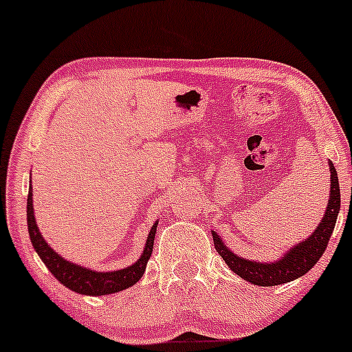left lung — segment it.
I'll list each match as a JSON object with an SVG mask.
<instances>
[{"mask_svg": "<svg viewBox=\"0 0 352 352\" xmlns=\"http://www.w3.org/2000/svg\"><path fill=\"white\" fill-rule=\"evenodd\" d=\"M327 164H329L331 173L329 201H327L321 223L316 226L313 234L296 243L293 248L283 252L276 261L261 263L238 256L224 244L223 238H221L218 232L211 231L216 251L219 252L221 258L228 264L229 270L236 272L244 281L256 284V286H278V284L291 283L294 279L301 278L319 261V258L324 254L327 243H329L331 234L334 231L339 209H341V192H339L338 173H336L333 161H329Z\"/></svg>", "mask_w": 352, "mask_h": 352, "instance_id": "obj_1", "label": "left lung"}]
</instances>
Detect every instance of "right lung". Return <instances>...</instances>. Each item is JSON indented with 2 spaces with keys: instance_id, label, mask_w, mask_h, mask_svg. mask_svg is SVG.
<instances>
[{
  "instance_id": "obj_1",
  "label": "right lung",
  "mask_w": 352,
  "mask_h": 352,
  "mask_svg": "<svg viewBox=\"0 0 352 352\" xmlns=\"http://www.w3.org/2000/svg\"><path fill=\"white\" fill-rule=\"evenodd\" d=\"M28 232H30L31 244H33L34 251L41 258V261L46 264V267L51 271V274L58 279L63 286L68 289L74 291L78 294L85 296H106L120 293V291L128 289L143 278L146 271V264L148 259L151 258L153 244H155L156 228L160 221H156L149 229L148 239L141 252L140 259L133 263L131 266H126L123 270L116 271H94L91 267H85L81 264L63 258L58 254L53 248L46 243L43 234L39 232L36 226V218H34V208H33V188H31V177H30V192H28Z\"/></svg>"
}]
</instances>
